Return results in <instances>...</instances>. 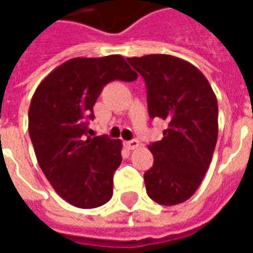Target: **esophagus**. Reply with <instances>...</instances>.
Instances as JSON below:
<instances>
[{
  "label": "esophagus",
  "instance_id": "1",
  "mask_svg": "<svg viewBox=\"0 0 253 253\" xmlns=\"http://www.w3.org/2000/svg\"><path fill=\"white\" fill-rule=\"evenodd\" d=\"M126 148L130 149V150H134V149L139 148V142H138L137 139H132V141H127Z\"/></svg>",
  "mask_w": 253,
  "mask_h": 253
}]
</instances>
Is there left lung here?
Segmentation results:
<instances>
[{"label":"left lung","instance_id":"left-lung-1","mask_svg":"<svg viewBox=\"0 0 253 253\" xmlns=\"http://www.w3.org/2000/svg\"><path fill=\"white\" fill-rule=\"evenodd\" d=\"M148 88L149 116L167 121L161 141L149 145L153 167L145 172L150 199L173 206L190 199L211 163L218 137V103L203 73L168 54L127 58Z\"/></svg>","mask_w":253,"mask_h":253}]
</instances>
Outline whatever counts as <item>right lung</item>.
<instances>
[{"label": "right lung", "mask_w": 253, "mask_h": 253, "mask_svg": "<svg viewBox=\"0 0 253 253\" xmlns=\"http://www.w3.org/2000/svg\"><path fill=\"white\" fill-rule=\"evenodd\" d=\"M122 55L73 58L43 78L31 100L28 131L36 160L58 195L80 209L112 198V177L122 163V141L89 137L88 119L105 84L134 81Z\"/></svg>", "instance_id": "1"}]
</instances>
